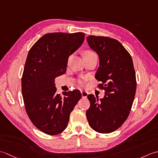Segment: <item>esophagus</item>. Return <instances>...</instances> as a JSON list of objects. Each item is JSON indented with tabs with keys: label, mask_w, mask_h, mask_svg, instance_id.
Instances as JSON below:
<instances>
[{
	"label": "esophagus",
	"mask_w": 158,
	"mask_h": 158,
	"mask_svg": "<svg viewBox=\"0 0 158 158\" xmlns=\"http://www.w3.org/2000/svg\"><path fill=\"white\" fill-rule=\"evenodd\" d=\"M81 93H82V98H86V97H87V95H88V93L86 92V91H81Z\"/></svg>",
	"instance_id": "34e87169"
}]
</instances>
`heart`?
<instances>
[{
	"label": "heart",
	"instance_id": "b5f03b06",
	"mask_svg": "<svg viewBox=\"0 0 158 158\" xmlns=\"http://www.w3.org/2000/svg\"><path fill=\"white\" fill-rule=\"evenodd\" d=\"M91 54H95V53L92 52V51H91V50H86L85 52V55H91ZM70 59H71V56H69V60ZM77 84H78V85L80 86H83L84 85H85V82H84L83 80L79 79L77 80Z\"/></svg>",
	"mask_w": 158,
	"mask_h": 158
}]
</instances>
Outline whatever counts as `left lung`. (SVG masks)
Segmentation results:
<instances>
[{
    "label": "left lung",
    "mask_w": 158,
    "mask_h": 158,
    "mask_svg": "<svg viewBox=\"0 0 158 158\" xmlns=\"http://www.w3.org/2000/svg\"><path fill=\"white\" fill-rule=\"evenodd\" d=\"M89 46L98 53L99 67L95 79L101 83L105 96L98 99L87 96L90 107L86 112L89 124L99 133L108 134L119 128L130 114L136 94V73L131 56L119 41L108 37L90 35Z\"/></svg>",
    "instance_id": "obj_1"
}]
</instances>
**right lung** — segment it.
Wrapping results in <instances>:
<instances>
[{"mask_svg":"<svg viewBox=\"0 0 158 158\" xmlns=\"http://www.w3.org/2000/svg\"><path fill=\"white\" fill-rule=\"evenodd\" d=\"M83 33L43 35L28 52L22 77L26 112L32 123L50 136L65 130L69 115L82 98L78 90L58 94L54 80L66 72L67 60L85 40Z\"/></svg>","mask_w":158,"mask_h":158,"instance_id":"obj_1","label":"right lung"}]
</instances>
